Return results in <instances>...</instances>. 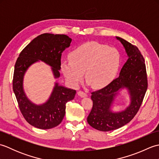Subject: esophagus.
Instances as JSON below:
<instances>
[{
	"mask_svg": "<svg viewBox=\"0 0 159 159\" xmlns=\"http://www.w3.org/2000/svg\"><path fill=\"white\" fill-rule=\"evenodd\" d=\"M77 94H78V96L81 97V98H85V97L87 96V94L85 92H82V91H79V92H77Z\"/></svg>",
	"mask_w": 159,
	"mask_h": 159,
	"instance_id": "esophagus-1",
	"label": "esophagus"
}]
</instances>
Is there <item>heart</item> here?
I'll return each instance as SVG.
<instances>
[{"label": "heart", "mask_w": 159, "mask_h": 159, "mask_svg": "<svg viewBox=\"0 0 159 159\" xmlns=\"http://www.w3.org/2000/svg\"><path fill=\"white\" fill-rule=\"evenodd\" d=\"M69 58L70 61H61V70L73 87L79 85L84 72L93 88L106 87L116 75L120 64V54L116 48L96 42L78 46L70 53Z\"/></svg>", "instance_id": "heart-1"}]
</instances>
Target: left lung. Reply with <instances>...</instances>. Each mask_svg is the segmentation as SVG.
<instances>
[{
	"label": "left lung",
	"mask_w": 159,
	"mask_h": 159,
	"mask_svg": "<svg viewBox=\"0 0 159 159\" xmlns=\"http://www.w3.org/2000/svg\"><path fill=\"white\" fill-rule=\"evenodd\" d=\"M116 38L123 46L128 59L117 79L92 93L93 107L87 119L91 126L104 132L118 129L130 122L139 111L148 88L146 65L139 49L120 37ZM123 90L129 98V104L124 110L113 111V104Z\"/></svg>",
	"instance_id": "obj_1"
}]
</instances>
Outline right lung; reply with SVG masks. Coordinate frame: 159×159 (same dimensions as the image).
Here are the masks:
<instances>
[{"label":"right lung","mask_w":159,"mask_h":159,"mask_svg":"<svg viewBox=\"0 0 159 159\" xmlns=\"http://www.w3.org/2000/svg\"><path fill=\"white\" fill-rule=\"evenodd\" d=\"M72 39L66 35L43 33L33 39L20 52L16 61L13 89L20 111L29 124L39 129H50L61 122L66 104L74 98L76 90L59 85L57 82L44 103L36 104L29 99L24 89V78L33 64L39 61L51 67L55 79L60 77L61 54L68 48Z\"/></svg>","instance_id":"add662e5"}]
</instances>
